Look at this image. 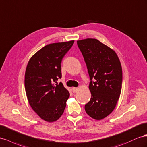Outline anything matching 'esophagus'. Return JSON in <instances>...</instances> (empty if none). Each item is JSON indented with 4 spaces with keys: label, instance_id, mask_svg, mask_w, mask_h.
<instances>
[{
    "label": "esophagus",
    "instance_id": "34e87169",
    "mask_svg": "<svg viewBox=\"0 0 147 147\" xmlns=\"http://www.w3.org/2000/svg\"><path fill=\"white\" fill-rule=\"evenodd\" d=\"M78 90V88H77V87H73L72 88V91H73V92H74V93L76 92Z\"/></svg>",
    "mask_w": 147,
    "mask_h": 147
}]
</instances>
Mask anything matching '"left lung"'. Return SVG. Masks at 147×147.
I'll use <instances>...</instances> for the list:
<instances>
[{"label": "left lung", "instance_id": "1", "mask_svg": "<svg viewBox=\"0 0 147 147\" xmlns=\"http://www.w3.org/2000/svg\"><path fill=\"white\" fill-rule=\"evenodd\" d=\"M90 77V101L85 110L91 118L100 120L108 116L118 102L122 88L123 72L114 50L95 39L78 40Z\"/></svg>", "mask_w": 147, "mask_h": 147}]
</instances>
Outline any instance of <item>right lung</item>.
Listing matches in <instances>:
<instances>
[{
  "label": "right lung",
  "instance_id": "1",
  "mask_svg": "<svg viewBox=\"0 0 147 147\" xmlns=\"http://www.w3.org/2000/svg\"><path fill=\"white\" fill-rule=\"evenodd\" d=\"M74 40L48 44L29 60L25 72L24 87L28 102L40 118L53 122L64 112L69 92L61 82V63Z\"/></svg>",
  "mask_w": 147,
  "mask_h": 147
}]
</instances>
